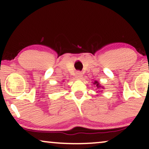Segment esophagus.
I'll use <instances>...</instances> for the list:
<instances>
[{"mask_svg":"<svg viewBox=\"0 0 149 149\" xmlns=\"http://www.w3.org/2000/svg\"><path fill=\"white\" fill-rule=\"evenodd\" d=\"M75 78L77 79H81L82 78V74L80 72H77L75 74Z\"/></svg>","mask_w":149,"mask_h":149,"instance_id":"esophagus-1","label":"esophagus"}]
</instances>
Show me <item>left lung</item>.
<instances>
[{"mask_svg":"<svg viewBox=\"0 0 149 149\" xmlns=\"http://www.w3.org/2000/svg\"><path fill=\"white\" fill-rule=\"evenodd\" d=\"M93 84H94V85H95L96 86V89H98V92H102V89H104V86H102V85H100V84L99 83L98 81H94V82H93Z\"/></svg>","mask_w":149,"mask_h":149,"instance_id":"left-lung-1","label":"left lung"}]
</instances>
